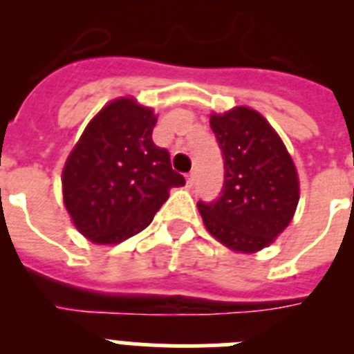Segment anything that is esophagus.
<instances>
[{
    "mask_svg": "<svg viewBox=\"0 0 354 354\" xmlns=\"http://www.w3.org/2000/svg\"><path fill=\"white\" fill-rule=\"evenodd\" d=\"M186 183H187V186H193V183H195V174H187L186 175Z\"/></svg>",
    "mask_w": 354,
    "mask_h": 354,
    "instance_id": "1",
    "label": "esophagus"
}]
</instances>
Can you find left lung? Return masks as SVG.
Listing matches in <instances>:
<instances>
[{"mask_svg":"<svg viewBox=\"0 0 354 354\" xmlns=\"http://www.w3.org/2000/svg\"><path fill=\"white\" fill-rule=\"evenodd\" d=\"M221 149L225 180L220 196L200 200L205 228L234 252L270 246L292 220L299 180L292 159L270 122L255 109L237 106L211 115Z\"/></svg>","mask_w":354,"mask_h":354,"instance_id":"left-lung-1","label":"left lung"}]
</instances>
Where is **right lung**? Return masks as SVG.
Returning <instances> with one entry per match:
<instances>
[{"label":"right lung","instance_id":"obj_1","mask_svg":"<svg viewBox=\"0 0 354 354\" xmlns=\"http://www.w3.org/2000/svg\"><path fill=\"white\" fill-rule=\"evenodd\" d=\"M154 111L131 97L90 120L64 167V202L76 228L95 245H117L149 227L186 180L167 149L152 142Z\"/></svg>","mask_w":354,"mask_h":354}]
</instances>
